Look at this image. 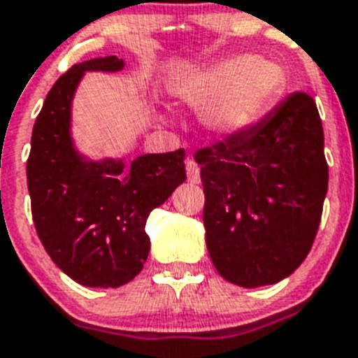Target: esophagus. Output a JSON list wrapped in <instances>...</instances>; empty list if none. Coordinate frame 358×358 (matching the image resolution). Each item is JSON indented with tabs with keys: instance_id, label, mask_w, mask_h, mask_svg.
<instances>
[{
	"instance_id": "34e87169",
	"label": "esophagus",
	"mask_w": 358,
	"mask_h": 358,
	"mask_svg": "<svg viewBox=\"0 0 358 358\" xmlns=\"http://www.w3.org/2000/svg\"><path fill=\"white\" fill-rule=\"evenodd\" d=\"M185 167H187V180H189V182L200 183V166H198L196 162L189 158L187 164H185Z\"/></svg>"
}]
</instances>
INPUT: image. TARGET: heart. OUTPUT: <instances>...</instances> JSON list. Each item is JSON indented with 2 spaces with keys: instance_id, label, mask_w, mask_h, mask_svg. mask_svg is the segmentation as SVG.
<instances>
[{
  "instance_id": "obj_1",
  "label": "heart",
  "mask_w": 358,
  "mask_h": 358,
  "mask_svg": "<svg viewBox=\"0 0 358 358\" xmlns=\"http://www.w3.org/2000/svg\"><path fill=\"white\" fill-rule=\"evenodd\" d=\"M287 73L268 59L232 54L192 71L173 86L176 101L205 110V126L216 135H236L272 108L287 92Z\"/></svg>"
}]
</instances>
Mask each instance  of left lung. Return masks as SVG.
I'll use <instances>...</instances> for the list:
<instances>
[{
    "instance_id": "left-lung-1",
    "label": "left lung",
    "mask_w": 358,
    "mask_h": 358,
    "mask_svg": "<svg viewBox=\"0 0 358 358\" xmlns=\"http://www.w3.org/2000/svg\"><path fill=\"white\" fill-rule=\"evenodd\" d=\"M207 250L217 273L256 288L308 256L328 191L315 101L295 92L257 126L196 151Z\"/></svg>"
}]
</instances>
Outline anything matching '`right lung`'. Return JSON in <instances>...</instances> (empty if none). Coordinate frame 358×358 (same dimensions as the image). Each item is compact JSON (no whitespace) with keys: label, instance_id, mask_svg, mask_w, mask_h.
Segmentation results:
<instances>
[{"label":"right lung","instance_id":"add662e5","mask_svg":"<svg viewBox=\"0 0 358 358\" xmlns=\"http://www.w3.org/2000/svg\"><path fill=\"white\" fill-rule=\"evenodd\" d=\"M115 55L73 64L37 115L27 160L32 220L55 265L79 285L117 288L149 254L145 222L185 180V151L122 162H85L71 145V97L85 71L122 70Z\"/></svg>","mask_w":358,"mask_h":358}]
</instances>
